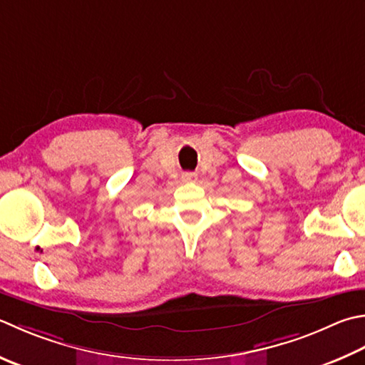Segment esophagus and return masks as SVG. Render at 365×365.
<instances>
[{"instance_id": "1", "label": "esophagus", "mask_w": 365, "mask_h": 365, "mask_svg": "<svg viewBox=\"0 0 365 365\" xmlns=\"http://www.w3.org/2000/svg\"><path fill=\"white\" fill-rule=\"evenodd\" d=\"M182 180H183V182H187V183H190V182H196V180H197V175H196L195 173H185V174L182 175Z\"/></svg>"}]
</instances>
